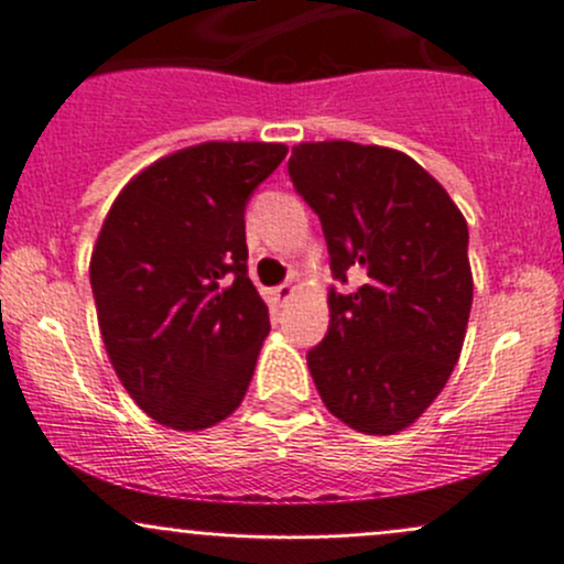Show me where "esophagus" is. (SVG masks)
Segmentation results:
<instances>
[{
  "label": "esophagus",
  "mask_w": 564,
  "mask_h": 564,
  "mask_svg": "<svg viewBox=\"0 0 564 564\" xmlns=\"http://www.w3.org/2000/svg\"><path fill=\"white\" fill-rule=\"evenodd\" d=\"M292 294H294L292 283H281V286L275 289V300H278V303H289V300H292Z\"/></svg>",
  "instance_id": "esophagus-1"
}]
</instances>
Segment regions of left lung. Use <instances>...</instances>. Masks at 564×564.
Wrapping results in <instances>:
<instances>
[{"instance_id":"1","label":"left lung","mask_w":564,"mask_h":564,"mask_svg":"<svg viewBox=\"0 0 564 564\" xmlns=\"http://www.w3.org/2000/svg\"><path fill=\"white\" fill-rule=\"evenodd\" d=\"M289 176L322 220L329 327L308 351L324 406L349 429H409L451 379L471 308L469 229L445 187L398 150L355 141L292 147Z\"/></svg>"}]
</instances>
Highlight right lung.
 <instances>
[{"label":"right lung","instance_id":"right-lung-1","mask_svg":"<svg viewBox=\"0 0 564 564\" xmlns=\"http://www.w3.org/2000/svg\"><path fill=\"white\" fill-rule=\"evenodd\" d=\"M286 144L207 141L122 187L93 248L100 335L122 388L174 431H202L246 398L270 333L248 278L246 204Z\"/></svg>","mask_w":564,"mask_h":564}]
</instances>
